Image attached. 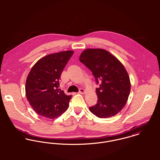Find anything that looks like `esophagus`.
Masks as SVG:
<instances>
[{
    "label": "esophagus",
    "instance_id": "34e87169",
    "mask_svg": "<svg viewBox=\"0 0 160 160\" xmlns=\"http://www.w3.org/2000/svg\"><path fill=\"white\" fill-rule=\"evenodd\" d=\"M79 93H85V91L83 89H80L79 90Z\"/></svg>",
    "mask_w": 160,
    "mask_h": 160
}]
</instances>
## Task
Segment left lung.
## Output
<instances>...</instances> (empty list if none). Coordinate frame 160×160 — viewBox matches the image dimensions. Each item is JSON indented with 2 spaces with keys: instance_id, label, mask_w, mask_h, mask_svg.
I'll use <instances>...</instances> for the list:
<instances>
[{
  "instance_id": "left-lung-1",
  "label": "left lung",
  "mask_w": 160,
  "mask_h": 160,
  "mask_svg": "<svg viewBox=\"0 0 160 160\" xmlns=\"http://www.w3.org/2000/svg\"><path fill=\"white\" fill-rule=\"evenodd\" d=\"M79 60L92 72L97 84V103L89 107L96 116L107 118L118 114L128 99L131 82L123 65L108 51L102 48H88Z\"/></svg>"
}]
</instances>
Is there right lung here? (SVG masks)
<instances>
[{
	"label": "right lung",
	"instance_id": "right-lung-1",
	"mask_svg": "<svg viewBox=\"0 0 160 160\" xmlns=\"http://www.w3.org/2000/svg\"><path fill=\"white\" fill-rule=\"evenodd\" d=\"M73 53L68 50L48 55L31 69L26 81V95L39 115L54 119L68 109L71 95L59 91L58 88L61 74Z\"/></svg>",
	"mask_w": 160,
	"mask_h": 160
}]
</instances>
